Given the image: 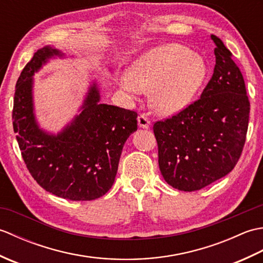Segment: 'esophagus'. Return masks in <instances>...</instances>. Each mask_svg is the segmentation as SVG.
<instances>
[{"label": "esophagus", "mask_w": 263, "mask_h": 263, "mask_svg": "<svg viewBox=\"0 0 263 263\" xmlns=\"http://www.w3.org/2000/svg\"><path fill=\"white\" fill-rule=\"evenodd\" d=\"M138 124H139V126L142 127V128H149L150 127V121L146 115L141 114L140 116L138 117Z\"/></svg>", "instance_id": "obj_1"}]
</instances>
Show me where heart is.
<instances>
[{
  "label": "heart",
  "instance_id": "b5f03b06",
  "mask_svg": "<svg viewBox=\"0 0 263 263\" xmlns=\"http://www.w3.org/2000/svg\"><path fill=\"white\" fill-rule=\"evenodd\" d=\"M121 86L127 92L150 91L153 107L163 115L192 103L208 74L204 60L178 44L154 47L131 64Z\"/></svg>",
  "mask_w": 263,
  "mask_h": 263
}]
</instances>
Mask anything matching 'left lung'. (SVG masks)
I'll return each instance as SVG.
<instances>
[{"instance_id": "left-lung-1", "label": "left lung", "mask_w": 263, "mask_h": 263, "mask_svg": "<svg viewBox=\"0 0 263 263\" xmlns=\"http://www.w3.org/2000/svg\"><path fill=\"white\" fill-rule=\"evenodd\" d=\"M211 39L216 65L201 97L154 124L160 173L180 191H197L232 172L247 139L250 102L243 76L221 39Z\"/></svg>"}]
</instances>
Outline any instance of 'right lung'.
I'll use <instances>...</instances> for the list:
<instances>
[{
  "instance_id": "right-lung-1",
  "label": "right lung",
  "mask_w": 263,
  "mask_h": 263,
  "mask_svg": "<svg viewBox=\"0 0 263 263\" xmlns=\"http://www.w3.org/2000/svg\"><path fill=\"white\" fill-rule=\"evenodd\" d=\"M53 57L63 54L51 46L38 49L15 85L12 120L22 158L47 192L72 201L98 199L113 185L123 146L138 127V114L100 104L92 83L82 111L70 124L57 136L43 131L33 114L32 76Z\"/></svg>"
}]
</instances>
